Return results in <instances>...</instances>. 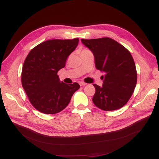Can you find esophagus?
I'll list each match as a JSON object with an SVG mask.
<instances>
[{
  "label": "esophagus",
  "instance_id": "obj_1",
  "mask_svg": "<svg viewBox=\"0 0 159 159\" xmlns=\"http://www.w3.org/2000/svg\"><path fill=\"white\" fill-rule=\"evenodd\" d=\"M79 85H80V86H85V85H87V83H84V82H80V83H79Z\"/></svg>",
  "mask_w": 159,
  "mask_h": 159
}]
</instances>
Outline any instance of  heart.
Masks as SVG:
<instances>
[{"label":"heart","mask_w":159,"mask_h":159,"mask_svg":"<svg viewBox=\"0 0 159 159\" xmlns=\"http://www.w3.org/2000/svg\"><path fill=\"white\" fill-rule=\"evenodd\" d=\"M85 50H85H85H83V51H85Z\"/></svg>","instance_id":"obj_1"}]
</instances>
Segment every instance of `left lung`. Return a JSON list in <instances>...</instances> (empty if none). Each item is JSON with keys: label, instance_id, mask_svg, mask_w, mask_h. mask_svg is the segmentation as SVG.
Listing matches in <instances>:
<instances>
[{"label": "left lung", "instance_id": "left-lung-1", "mask_svg": "<svg viewBox=\"0 0 159 159\" xmlns=\"http://www.w3.org/2000/svg\"><path fill=\"white\" fill-rule=\"evenodd\" d=\"M92 52L96 69L104 73L102 86L93 84V102L103 111H114L124 106L137 84V71L133 57L120 43L109 38L84 39Z\"/></svg>", "mask_w": 159, "mask_h": 159}]
</instances>
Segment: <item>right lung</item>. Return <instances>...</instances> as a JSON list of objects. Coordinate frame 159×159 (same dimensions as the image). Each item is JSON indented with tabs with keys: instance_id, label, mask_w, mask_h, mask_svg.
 Segmentation results:
<instances>
[{
	"instance_id": "add662e5",
	"label": "right lung",
	"mask_w": 159,
	"mask_h": 159,
	"mask_svg": "<svg viewBox=\"0 0 159 159\" xmlns=\"http://www.w3.org/2000/svg\"><path fill=\"white\" fill-rule=\"evenodd\" d=\"M79 42V38L47 40L33 48L25 59L22 85L30 102L40 112L55 114L61 111L80 88L77 83L60 81L57 75Z\"/></svg>"
}]
</instances>
